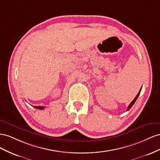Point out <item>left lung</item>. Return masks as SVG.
I'll use <instances>...</instances> for the list:
<instances>
[{
  "mask_svg": "<svg viewBox=\"0 0 160 160\" xmlns=\"http://www.w3.org/2000/svg\"><path fill=\"white\" fill-rule=\"evenodd\" d=\"M141 88H142V87H141ZM141 88L140 89V90H139V93L138 94H137V96H136V97H135V98H134V100H133V101H132L131 103H130V104H129V107H128V108H127V111H129V109L132 107V106H133V104H134V103L135 102V101H136V100H137V99H138V97H139V94H140V92H141Z\"/></svg>",
  "mask_w": 160,
  "mask_h": 160,
  "instance_id": "1",
  "label": "left lung"
}]
</instances>
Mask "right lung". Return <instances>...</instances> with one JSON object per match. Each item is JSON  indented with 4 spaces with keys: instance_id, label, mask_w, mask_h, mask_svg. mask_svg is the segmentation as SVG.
Returning a JSON list of instances; mask_svg holds the SVG:
<instances>
[{
    "instance_id": "add662e5",
    "label": "right lung",
    "mask_w": 160,
    "mask_h": 160,
    "mask_svg": "<svg viewBox=\"0 0 160 160\" xmlns=\"http://www.w3.org/2000/svg\"><path fill=\"white\" fill-rule=\"evenodd\" d=\"M34 108L40 109V110H42V109H44V107H34Z\"/></svg>"
}]
</instances>
